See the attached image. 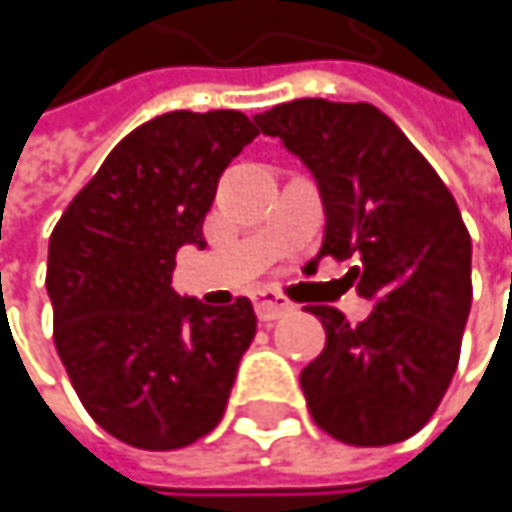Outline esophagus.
Instances as JSON below:
<instances>
[{
	"mask_svg": "<svg viewBox=\"0 0 512 512\" xmlns=\"http://www.w3.org/2000/svg\"><path fill=\"white\" fill-rule=\"evenodd\" d=\"M252 302H255V311L260 320H278V317H284V314H290L293 311V302H287L284 296H278L275 290H266V287H260L252 293Z\"/></svg>",
	"mask_w": 512,
	"mask_h": 512,
	"instance_id": "esophagus-1",
	"label": "esophagus"
}]
</instances>
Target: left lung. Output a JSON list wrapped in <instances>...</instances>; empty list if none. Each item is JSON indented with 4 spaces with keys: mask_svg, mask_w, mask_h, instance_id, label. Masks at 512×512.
Returning <instances> with one entry per match:
<instances>
[{
    "mask_svg": "<svg viewBox=\"0 0 512 512\" xmlns=\"http://www.w3.org/2000/svg\"><path fill=\"white\" fill-rule=\"evenodd\" d=\"M260 133L311 171L326 228L320 255L353 257L373 302L361 323L308 305L326 347L299 382L320 430L379 448L415 436L442 403L471 311V237L433 165L370 103L302 97L257 115Z\"/></svg>",
    "mask_w": 512,
    "mask_h": 512,
    "instance_id": "left-lung-1",
    "label": "left lung"
}]
</instances>
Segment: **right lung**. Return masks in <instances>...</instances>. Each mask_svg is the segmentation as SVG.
Here are the masks:
<instances>
[{
    "label": "right lung",
    "mask_w": 512,
    "mask_h": 512,
    "mask_svg": "<svg viewBox=\"0 0 512 512\" xmlns=\"http://www.w3.org/2000/svg\"><path fill=\"white\" fill-rule=\"evenodd\" d=\"M257 133L237 109L156 115L115 145L52 231L55 350L88 415L133 448H186L225 415L255 308L177 296L171 278L183 246H207L219 177Z\"/></svg>",
    "instance_id": "obj_1"
}]
</instances>
